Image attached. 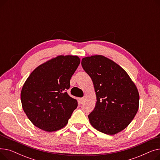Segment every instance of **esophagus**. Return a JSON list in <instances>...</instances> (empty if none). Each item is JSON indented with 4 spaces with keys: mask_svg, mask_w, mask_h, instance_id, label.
<instances>
[{
    "mask_svg": "<svg viewBox=\"0 0 160 160\" xmlns=\"http://www.w3.org/2000/svg\"><path fill=\"white\" fill-rule=\"evenodd\" d=\"M84 100H85V98H80V100H79L80 103V104H82L83 102H84Z\"/></svg>",
    "mask_w": 160,
    "mask_h": 160,
    "instance_id": "obj_1",
    "label": "esophagus"
}]
</instances>
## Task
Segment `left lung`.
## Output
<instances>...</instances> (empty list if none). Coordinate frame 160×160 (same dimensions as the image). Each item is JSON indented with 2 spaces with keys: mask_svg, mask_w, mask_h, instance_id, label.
<instances>
[{
  "mask_svg": "<svg viewBox=\"0 0 160 160\" xmlns=\"http://www.w3.org/2000/svg\"><path fill=\"white\" fill-rule=\"evenodd\" d=\"M82 66L91 77L97 102L89 115L98 131L114 135L127 128L139 109V94L134 82L122 67L102 55L82 58Z\"/></svg>",
  "mask_w": 160,
  "mask_h": 160,
  "instance_id": "obj_1",
  "label": "left lung"
}]
</instances>
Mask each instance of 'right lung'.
Masks as SVG:
<instances>
[{"mask_svg":"<svg viewBox=\"0 0 160 160\" xmlns=\"http://www.w3.org/2000/svg\"><path fill=\"white\" fill-rule=\"evenodd\" d=\"M80 63L77 56H58L37 67L25 81L21 93L22 107L36 127L52 132L68 123L78 103L66 90Z\"/></svg>","mask_w":160,"mask_h":160,"instance_id":"add662e5","label":"right lung"}]
</instances>
